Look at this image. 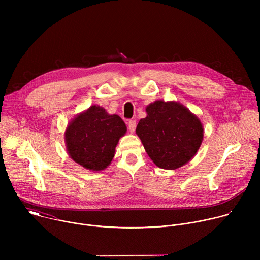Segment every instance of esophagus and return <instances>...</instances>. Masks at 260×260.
<instances>
[{"label": "esophagus", "mask_w": 260, "mask_h": 260, "mask_svg": "<svg viewBox=\"0 0 260 260\" xmlns=\"http://www.w3.org/2000/svg\"><path fill=\"white\" fill-rule=\"evenodd\" d=\"M136 126H137L136 120H129V121H128V129H129V132H131L132 134L135 132Z\"/></svg>", "instance_id": "esophagus-1"}]
</instances>
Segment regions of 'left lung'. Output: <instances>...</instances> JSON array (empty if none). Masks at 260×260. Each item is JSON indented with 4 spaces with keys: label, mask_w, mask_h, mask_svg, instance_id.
Segmentation results:
<instances>
[{
    "label": "left lung",
    "mask_w": 260,
    "mask_h": 260,
    "mask_svg": "<svg viewBox=\"0 0 260 260\" xmlns=\"http://www.w3.org/2000/svg\"><path fill=\"white\" fill-rule=\"evenodd\" d=\"M147 116L136 128L147 154L166 170L187 164L204 138L201 120L178 102L155 101L146 108Z\"/></svg>",
    "instance_id": "1"
}]
</instances>
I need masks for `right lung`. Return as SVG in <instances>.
Listing matches in <instances>:
<instances>
[{
  "label": "right lung",
  "instance_id": "right-lung-1",
  "mask_svg": "<svg viewBox=\"0 0 260 260\" xmlns=\"http://www.w3.org/2000/svg\"><path fill=\"white\" fill-rule=\"evenodd\" d=\"M126 133V125L116 114L110 115L96 105L74 118L64 133L70 157L90 171H102L112 161L115 147Z\"/></svg>",
  "mask_w": 260,
  "mask_h": 260
}]
</instances>
